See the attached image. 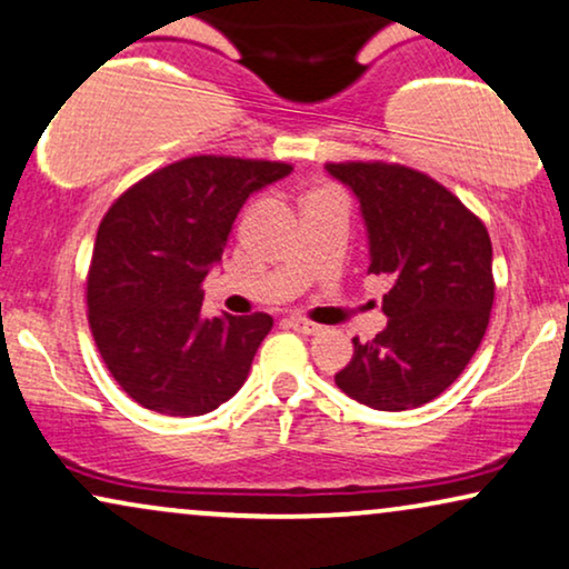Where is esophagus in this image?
<instances>
[{
	"label": "esophagus",
	"instance_id": "34e87169",
	"mask_svg": "<svg viewBox=\"0 0 569 569\" xmlns=\"http://www.w3.org/2000/svg\"><path fill=\"white\" fill-rule=\"evenodd\" d=\"M287 327H292L295 331H302V335H316V331H321L319 323L302 319V316H290V319H287Z\"/></svg>",
	"mask_w": 569,
	"mask_h": 569
}]
</instances>
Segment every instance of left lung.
<instances>
[{
    "label": "left lung",
    "instance_id": "1",
    "mask_svg": "<svg viewBox=\"0 0 569 569\" xmlns=\"http://www.w3.org/2000/svg\"><path fill=\"white\" fill-rule=\"evenodd\" d=\"M352 188L371 240V274L389 279L387 329L352 339L337 387L373 410L431 402L465 371L493 306L491 238L473 211L418 169L395 161H329Z\"/></svg>",
    "mask_w": 569,
    "mask_h": 569
}]
</instances>
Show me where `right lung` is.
<instances>
[{"mask_svg": "<svg viewBox=\"0 0 569 569\" xmlns=\"http://www.w3.org/2000/svg\"><path fill=\"white\" fill-rule=\"evenodd\" d=\"M290 169L201 153L146 174L109 206L88 269V327L112 379L138 405L203 416L248 379L274 319H203L201 284L246 198Z\"/></svg>", "mask_w": 569, "mask_h": 569, "instance_id": "1", "label": "right lung"}]
</instances>
